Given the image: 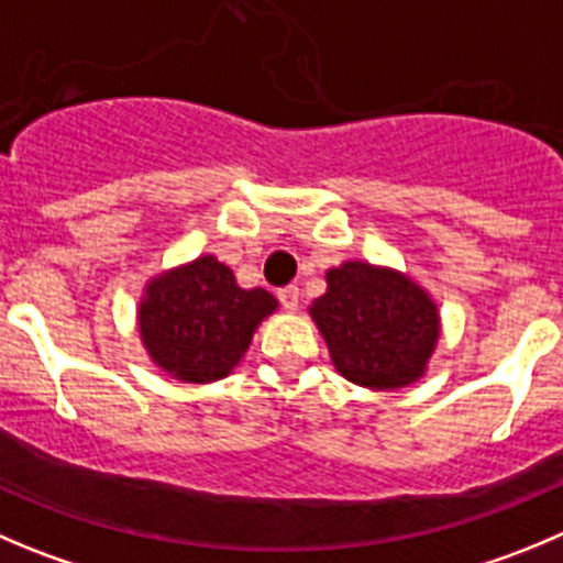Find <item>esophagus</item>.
Returning <instances> with one entry per match:
<instances>
[{"instance_id": "esophagus-1", "label": "esophagus", "mask_w": 563, "mask_h": 563, "mask_svg": "<svg viewBox=\"0 0 563 563\" xmlns=\"http://www.w3.org/2000/svg\"><path fill=\"white\" fill-rule=\"evenodd\" d=\"M278 301H282V307H285L287 312H296L298 301H301V292H298L296 285H287L278 290Z\"/></svg>"}]
</instances>
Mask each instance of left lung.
<instances>
[{
	"mask_svg": "<svg viewBox=\"0 0 563 563\" xmlns=\"http://www.w3.org/2000/svg\"><path fill=\"white\" fill-rule=\"evenodd\" d=\"M329 290L312 303L336 373L358 387L398 389L417 382L439 340L437 303L409 276L367 262L325 273Z\"/></svg>",
	"mask_w": 563,
	"mask_h": 563,
	"instance_id": "1",
	"label": "left lung"
}]
</instances>
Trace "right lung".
<instances>
[{
  "label": "right lung",
  "mask_w": 563,
  "mask_h": 563,
  "mask_svg": "<svg viewBox=\"0 0 563 563\" xmlns=\"http://www.w3.org/2000/svg\"><path fill=\"white\" fill-rule=\"evenodd\" d=\"M276 309L262 287L243 290L216 256L154 278L141 301L146 351L179 382L207 384L229 376L251 345L254 329Z\"/></svg>",
  "instance_id": "obj_1"
}]
</instances>
